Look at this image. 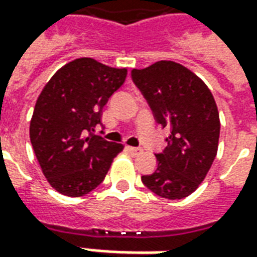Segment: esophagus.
Segmentation results:
<instances>
[{
  "instance_id": "esophagus-1",
  "label": "esophagus",
  "mask_w": 257,
  "mask_h": 257,
  "mask_svg": "<svg viewBox=\"0 0 257 257\" xmlns=\"http://www.w3.org/2000/svg\"><path fill=\"white\" fill-rule=\"evenodd\" d=\"M126 150L129 151V153H131V154H132V156H138V154H140V153H142V149H140V147H131V146H128V147H126Z\"/></svg>"
}]
</instances>
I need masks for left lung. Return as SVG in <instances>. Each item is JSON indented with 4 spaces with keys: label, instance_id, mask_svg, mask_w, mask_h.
<instances>
[{
    "label": "left lung",
    "instance_id": "obj_1",
    "mask_svg": "<svg viewBox=\"0 0 257 257\" xmlns=\"http://www.w3.org/2000/svg\"><path fill=\"white\" fill-rule=\"evenodd\" d=\"M132 79L157 122L171 129L165 150L156 154V172L142 182L162 198H186L202 183L217 154L220 119L213 95L198 75L172 60L134 68Z\"/></svg>",
    "mask_w": 257,
    "mask_h": 257
}]
</instances>
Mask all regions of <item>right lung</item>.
<instances>
[{
	"label": "right lung",
	"mask_w": 257,
	"mask_h": 257,
	"mask_svg": "<svg viewBox=\"0 0 257 257\" xmlns=\"http://www.w3.org/2000/svg\"><path fill=\"white\" fill-rule=\"evenodd\" d=\"M128 70L75 59L53 74L37 99L30 140L44 176L58 193L82 197L104 180L121 143L90 132ZM88 135H86V134Z\"/></svg>",
	"instance_id": "add662e5"
}]
</instances>
